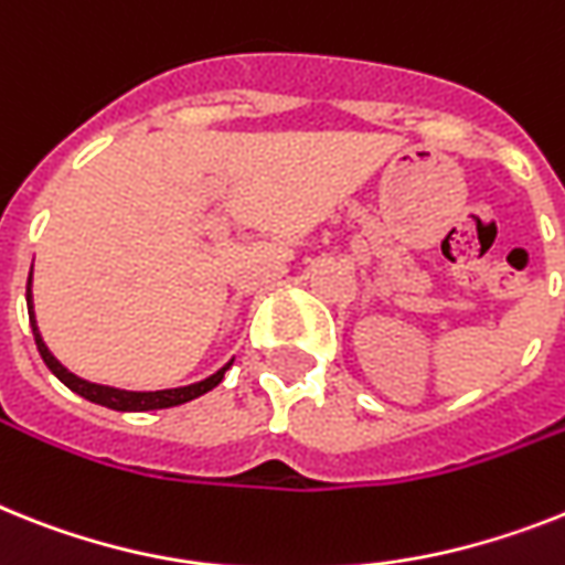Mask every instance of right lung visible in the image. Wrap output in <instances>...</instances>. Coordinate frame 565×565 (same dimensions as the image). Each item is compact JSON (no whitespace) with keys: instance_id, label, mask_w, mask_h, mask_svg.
I'll list each match as a JSON object with an SVG mask.
<instances>
[{"instance_id":"right-lung-1","label":"right lung","mask_w":565,"mask_h":565,"mask_svg":"<svg viewBox=\"0 0 565 565\" xmlns=\"http://www.w3.org/2000/svg\"><path fill=\"white\" fill-rule=\"evenodd\" d=\"M25 300H28V320H31V332H34L36 349H40L42 361L49 366L54 375L63 381L72 393L83 395L86 401H95L100 407L118 409V413H147V409H167V407H179V404H188V401L199 398V395L210 393L213 386L222 384V377L225 372L231 370V363H225L222 370L213 372L210 377L199 381V384L190 386H175V390H156V393H129V390H115V386H104V384H92V381H83L74 372H68L57 358L51 355L49 347H45V340H42L40 329H36V317H34V302H31V274H28V288H25Z\"/></svg>"}]
</instances>
